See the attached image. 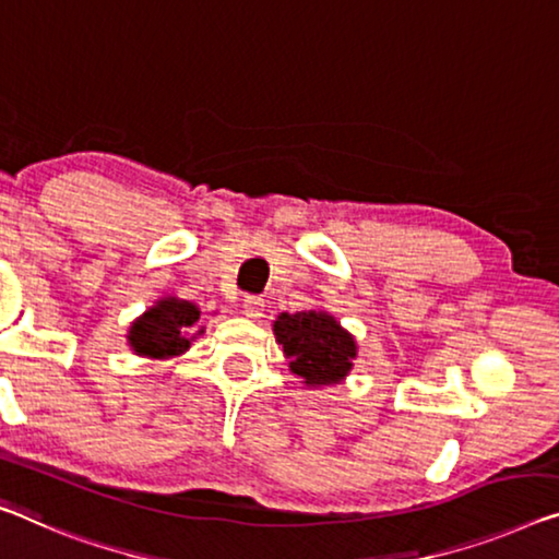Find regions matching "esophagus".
<instances>
[{
	"label": "esophagus",
	"mask_w": 559,
	"mask_h": 559,
	"mask_svg": "<svg viewBox=\"0 0 559 559\" xmlns=\"http://www.w3.org/2000/svg\"><path fill=\"white\" fill-rule=\"evenodd\" d=\"M242 312H245V317H250V320H260V317L264 314V299L257 297V295L245 297Z\"/></svg>",
	"instance_id": "34e87169"
}]
</instances>
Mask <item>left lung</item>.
<instances>
[{"label":"left lung","instance_id":"left-lung-1","mask_svg":"<svg viewBox=\"0 0 559 559\" xmlns=\"http://www.w3.org/2000/svg\"><path fill=\"white\" fill-rule=\"evenodd\" d=\"M274 340L282 347L289 372L302 380L305 388L322 390L342 384L357 359V340L337 322V317L322 307L302 312H282L272 324Z\"/></svg>","mask_w":559,"mask_h":559}]
</instances>
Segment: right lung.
I'll list each match as a JSON object with an SVG mask.
<instances>
[{"instance_id":"1","label":"right lung","mask_w":559,"mask_h":559,"mask_svg":"<svg viewBox=\"0 0 559 559\" xmlns=\"http://www.w3.org/2000/svg\"><path fill=\"white\" fill-rule=\"evenodd\" d=\"M200 314V307L190 299L177 295L159 297L130 324L127 345L136 357L157 359V362L182 357L192 342L204 334L202 324L197 328Z\"/></svg>"}]
</instances>
